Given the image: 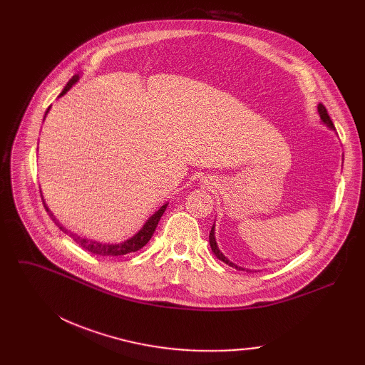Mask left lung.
I'll list each match as a JSON object with an SVG mask.
<instances>
[{"label": "left lung", "instance_id": "1", "mask_svg": "<svg viewBox=\"0 0 365 365\" xmlns=\"http://www.w3.org/2000/svg\"><path fill=\"white\" fill-rule=\"evenodd\" d=\"M318 112H319V117H321V120L327 124L330 128H334V125H333V121H331V118H330V115H329V112H327V109H325V106L322 105V103H319L318 105ZM208 240H210V247H212V250H213V253L217 256V259L219 260H222V262H225L226 264H229V266H232V267H237V269H240V271H244L242 267H238L235 263H232V262H229L222 253H220V250H219V247H217V244H216V238H215V226H212V231H210V235H208Z\"/></svg>", "mask_w": 365, "mask_h": 365}]
</instances>
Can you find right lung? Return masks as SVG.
I'll use <instances>...</instances> for the list:
<instances>
[{
	"label": "right lung",
	"mask_w": 365,
	"mask_h": 365,
	"mask_svg": "<svg viewBox=\"0 0 365 365\" xmlns=\"http://www.w3.org/2000/svg\"><path fill=\"white\" fill-rule=\"evenodd\" d=\"M76 80H78V75H73L72 78L69 80V83L66 84V87L63 88V91L61 93V96H63V94L72 87V84L76 83ZM47 112H48V109H47ZM44 207H46V210L48 212V208H47L46 204H44ZM165 208H167V204H164L155 215L149 217V220L143 225V227L140 229V231H139L136 235H134V237L130 238V240H127V241H124V242H120V244H102V242H98V241L86 240V238H83V237L71 234V232L66 231V229H65L59 222H57V220L53 217V215H51L50 212H48V215L51 216L53 222L61 227V231H63L65 234H68L76 244H78L80 247H83L84 250L93 253V255H98V256H123V255H128V253H133V252H138V250H140V248H142L143 245L148 244V241L150 240V237L153 235V232H155V229H157V226H158V222H160L161 216L164 215Z\"/></svg>",
	"instance_id": "right-lung-1"
}]
</instances>
